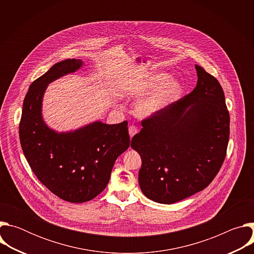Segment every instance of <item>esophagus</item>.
I'll return each mask as SVG.
<instances>
[{"mask_svg": "<svg viewBox=\"0 0 254 254\" xmlns=\"http://www.w3.org/2000/svg\"><path fill=\"white\" fill-rule=\"evenodd\" d=\"M138 132V128L135 127V126H133V125H131V126H129V127H128V133H129V135H130V137H132L135 133H137Z\"/></svg>", "mask_w": 254, "mask_h": 254, "instance_id": "esophagus-1", "label": "esophagus"}]
</instances>
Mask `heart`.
Masks as SVG:
<instances>
[{
    "mask_svg": "<svg viewBox=\"0 0 254 254\" xmlns=\"http://www.w3.org/2000/svg\"><path fill=\"white\" fill-rule=\"evenodd\" d=\"M168 80L166 74H154L146 82L140 84L139 90L155 89L146 97L139 100L135 106V112L139 117H150L160 110L172 100L179 91V83L175 80Z\"/></svg>",
    "mask_w": 254,
    "mask_h": 254,
    "instance_id": "obj_1",
    "label": "heart"
}]
</instances>
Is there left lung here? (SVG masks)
Returning a JSON list of instances; mask_svg holds the SVG:
<instances>
[{"mask_svg":"<svg viewBox=\"0 0 254 254\" xmlns=\"http://www.w3.org/2000/svg\"><path fill=\"white\" fill-rule=\"evenodd\" d=\"M192 92L141 121L131 148L141 158L138 183L149 199L173 204L204 190L226 157L230 117L223 89L195 65Z\"/></svg>","mask_w":254,"mask_h":254,"instance_id":"obj_1","label":"left lung"}]
</instances>
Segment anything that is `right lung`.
I'll list each match as a JSON object with an SVG mask.
<instances>
[{"label":"right lung","instance_id":"obj_1","mask_svg":"<svg viewBox=\"0 0 254 254\" xmlns=\"http://www.w3.org/2000/svg\"><path fill=\"white\" fill-rule=\"evenodd\" d=\"M81 65L79 59L63 60L33 81L19 126L21 147L35 176L54 195L71 203L87 202L105 189L116 160L130 141L127 121L118 125L96 122L60 133L43 122L41 107L47 85Z\"/></svg>","mask_w":254,"mask_h":254}]
</instances>
